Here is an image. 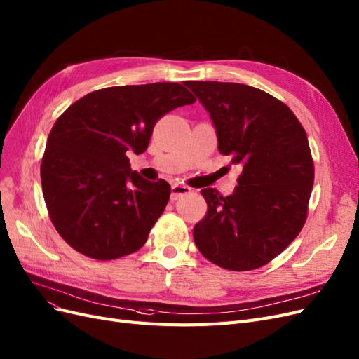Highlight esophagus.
Instances as JSON below:
<instances>
[{"mask_svg":"<svg viewBox=\"0 0 359 359\" xmlns=\"http://www.w3.org/2000/svg\"><path fill=\"white\" fill-rule=\"evenodd\" d=\"M191 191L190 187H187V185H181V184H174L170 187V201H178L180 197H182L184 194H189Z\"/></svg>","mask_w":359,"mask_h":359,"instance_id":"obj_1","label":"esophagus"}]
</instances>
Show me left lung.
I'll return each mask as SVG.
<instances>
[{
    "label": "left lung",
    "mask_w": 359,
    "mask_h": 359,
    "mask_svg": "<svg viewBox=\"0 0 359 359\" xmlns=\"http://www.w3.org/2000/svg\"><path fill=\"white\" fill-rule=\"evenodd\" d=\"M214 123L218 151L242 166L236 190L203 189L208 212L193 229L197 250L227 270L267 264L299 236L315 169L307 135L292 111L251 86L185 81Z\"/></svg>",
    "instance_id": "8db88e82"
}]
</instances>
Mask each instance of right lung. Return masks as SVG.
<instances>
[{"mask_svg": "<svg viewBox=\"0 0 359 359\" xmlns=\"http://www.w3.org/2000/svg\"><path fill=\"white\" fill-rule=\"evenodd\" d=\"M193 102L180 83L116 86L80 97L56 120L41 185L48 215L71 248L107 262L147 242L170 185L144 180L130 169L128 153H144L156 121Z\"/></svg>", "mask_w": 359, "mask_h": 359, "instance_id": "1", "label": "right lung"}]
</instances>
